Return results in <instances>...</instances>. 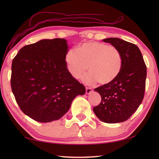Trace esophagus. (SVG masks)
Returning a JSON list of instances; mask_svg holds the SVG:
<instances>
[{
  "label": "esophagus",
  "instance_id": "34e87169",
  "mask_svg": "<svg viewBox=\"0 0 159 159\" xmlns=\"http://www.w3.org/2000/svg\"><path fill=\"white\" fill-rule=\"evenodd\" d=\"M93 90L89 88V87H87L86 88V94H87V95H89V94H90L91 93H92Z\"/></svg>",
  "mask_w": 159,
  "mask_h": 159
}]
</instances>
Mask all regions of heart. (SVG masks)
I'll use <instances>...</instances> for the list:
<instances>
[{"instance_id":"b5f03b06","label":"heart","mask_w":159,"mask_h":159,"mask_svg":"<svg viewBox=\"0 0 159 159\" xmlns=\"http://www.w3.org/2000/svg\"><path fill=\"white\" fill-rule=\"evenodd\" d=\"M67 70L74 79H83L87 85L98 82L109 85L116 80L122 67V56L116 47L102 42H89L79 46L78 51L70 49L65 56Z\"/></svg>"}]
</instances>
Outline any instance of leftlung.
Instances as JSON below:
<instances>
[{"label": "left lung", "mask_w": 159, "mask_h": 159, "mask_svg": "<svg viewBox=\"0 0 159 159\" xmlns=\"http://www.w3.org/2000/svg\"><path fill=\"white\" fill-rule=\"evenodd\" d=\"M103 42L110 43L120 50L122 67L112 83L94 89L100 94L102 100L93 110L103 122H123L135 112L143 99L146 66L139 48L134 43L116 38L104 39Z\"/></svg>", "instance_id": "8db88e82"}]
</instances>
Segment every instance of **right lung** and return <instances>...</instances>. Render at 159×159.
<instances>
[{
  "mask_svg": "<svg viewBox=\"0 0 159 159\" xmlns=\"http://www.w3.org/2000/svg\"><path fill=\"white\" fill-rule=\"evenodd\" d=\"M67 40L42 39L24 46L11 65V86L20 109L39 122L59 120L85 87L70 75L65 56Z\"/></svg>",
  "mask_w": 159,
  "mask_h": 159,
  "instance_id": "right-lung-1",
  "label": "right lung"
}]
</instances>
